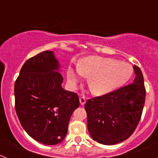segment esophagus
Instances as JSON below:
<instances>
[{
  "label": "esophagus",
  "instance_id": "34e87169",
  "mask_svg": "<svg viewBox=\"0 0 158 158\" xmlns=\"http://www.w3.org/2000/svg\"><path fill=\"white\" fill-rule=\"evenodd\" d=\"M79 100H80L81 105H84V104H85L86 100H85V97H80V99H79Z\"/></svg>",
  "mask_w": 158,
  "mask_h": 158
}]
</instances>
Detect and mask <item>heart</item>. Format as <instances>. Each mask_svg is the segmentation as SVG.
I'll return each mask as SVG.
<instances>
[{
	"label": "heart",
	"instance_id": "heart-1",
	"mask_svg": "<svg viewBox=\"0 0 158 158\" xmlns=\"http://www.w3.org/2000/svg\"><path fill=\"white\" fill-rule=\"evenodd\" d=\"M133 74L130 64L111 58L88 56L68 72V81L75 88L82 77H87L92 93L104 96L126 84Z\"/></svg>",
	"mask_w": 158,
	"mask_h": 158
}]
</instances>
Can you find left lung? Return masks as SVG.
Instances as JSON below:
<instances>
[{
  "label": "left lung",
  "mask_w": 158,
  "mask_h": 158,
  "mask_svg": "<svg viewBox=\"0 0 158 158\" xmlns=\"http://www.w3.org/2000/svg\"><path fill=\"white\" fill-rule=\"evenodd\" d=\"M135 78L131 85L88 100L85 104L87 127L94 141L103 145L123 142L136 129L146 100L144 78L140 68L133 66Z\"/></svg>",
  "instance_id": "obj_1"
}]
</instances>
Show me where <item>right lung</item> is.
Here are the masks:
<instances>
[{"mask_svg": "<svg viewBox=\"0 0 158 158\" xmlns=\"http://www.w3.org/2000/svg\"><path fill=\"white\" fill-rule=\"evenodd\" d=\"M60 62L54 51L29 58L14 87L15 107L24 131L44 145L64 140L73 112L79 107L76 93L62 88Z\"/></svg>", "mask_w": 158, "mask_h": 158, "instance_id": "right-lung-1", "label": "right lung"}]
</instances>
